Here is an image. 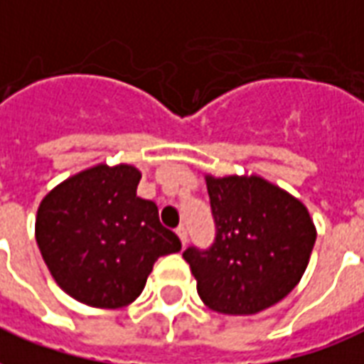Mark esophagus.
Here are the masks:
<instances>
[{
	"instance_id": "obj_1",
	"label": "esophagus",
	"mask_w": 364,
	"mask_h": 364,
	"mask_svg": "<svg viewBox=\"0 0 364 364\" xmlns=\"http://www.w3.org/2000/svg\"><path fill=\"white\" fill-rule=\"evenodd\" d=\"M177 237L181 238V242H183V246H185V244H187V238H188V235H187V229H185V227L183 225H179L177 227Z\"/></svg>"
}]
</instances>
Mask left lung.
<instances>
[{
	"instance_id": "left-lung-1",
	"label": "left lung",
	"mask_w": 364,
	"mask_h": 364,
	"mask_svg": "<svg viewBox=\"0 0 364 364\" xmlns=\"http://www.w3.org/2000/svg\"><path fill=\"white\" fill-rule=\"evenodd\" d=\"M215 221L208 250L183 252L204 304L225 315H254L292 292L317 231L307 208L259 176H206Z\"/></svg>"
}]
</instances>
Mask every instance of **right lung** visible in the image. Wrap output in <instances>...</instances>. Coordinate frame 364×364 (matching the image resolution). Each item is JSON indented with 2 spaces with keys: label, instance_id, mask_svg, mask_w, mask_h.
Instances as JSON below:
<instances>
[{
  "label": "right lung",
  "instance_id": "1",
  "mask_svg": "<svg viewBox=\"0 0 364 364\" xmlns=\"http://www.w3.org/2000/svg\"><path fill=\"white\" fill-rule=\"evenodd\" d=\"M141 171L99 164L46 194L36 240L55 282L91 307L116 309L143 292L160 256L181 240L158 219L152 200L137 196Z\"/></svg>",
  "mask_w": 364,
  "mask_h": 364
}]
</instances>
